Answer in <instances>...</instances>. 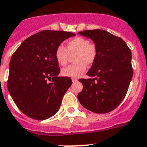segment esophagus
I'll return each mask as SVG.
<instances>
[{
  "label": "esophagus",
  "mask_w": 147,
  "mask_h": 147,
  "mask_svg": "<svg viewBox=\"0 0 147 147\" xmlns=\"http://www.w3.org/2000/svg\"><path fill=\"white\" fill-rule=\"evenodd\" d=\"M72 81H73V83H77V79H75V78H72Z\"/></svg>",
  "instance_id": "34e87169"
}]
</instances>
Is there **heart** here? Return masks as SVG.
Wrapping results in <instances>:
<instances>
[{"label": "heart", "instance_id": "obj_1", "mask_svg": "<svg viewBox=\"0 0 147 147\" xmlns=\"http://www.w3.org/2000/svg\"><path fill=\"white\" fill-rule=\"evenodd\" d=\"M74 55L75 64L62 69L64 77H79L86 70V64H92L96 58L97 50L95 45L83 37H75L67 42L66 48L60 45L56 48L55 57L57 64L64 66L67 62L69 55Z\"/></svg>", "mask_w": 147, "mask_h": 147}]
</instances>
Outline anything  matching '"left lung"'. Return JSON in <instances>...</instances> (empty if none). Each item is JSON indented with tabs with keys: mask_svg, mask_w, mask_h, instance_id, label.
Instances as JSON below:
<instances>
[{
	"mask_svg": "<svg viewBox=\"0 0 147 147\" xmlns=\"http://www.w3.org/2000/svg\"><path fill=\"white\" fill-rule=\"evenodd\" d=\"M79 34L93 42L97 55L86 74L92 79L79 80L83 87L78 100L92 112H110L123 101L132 79L131 51L122 38L105 30H84Z\"/></svg>",
	"mask_w": 147,
	"mask_h": 147,
	"instance_id": "8db88e82",
	"label": "left lung"
}]
</instances>
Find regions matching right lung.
Instances as JSON below:
<instances>
[{
  "instance_id": "add662e5",
  "label": "right lung",
  "mask_w": 147,
  "mask_h": 147,
  "mask_svg": "<svg viewBox=\"0 0 147 147\" xmlns=\"http://www.w3.org/2000/svg\"><path fill=\"white\" fill-rule=\"evenodd\" d=\"M74 36L70 32L43 30L23 41L12 55L8 91L18 109L29 118L45 120L59 110L72 80L58 77L55 49Z\"/></svg>"
}]
</instances>
